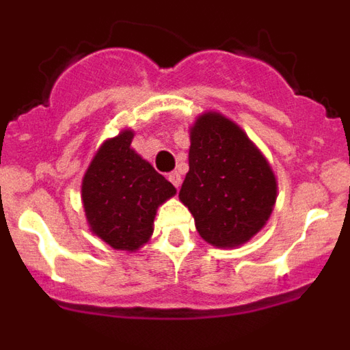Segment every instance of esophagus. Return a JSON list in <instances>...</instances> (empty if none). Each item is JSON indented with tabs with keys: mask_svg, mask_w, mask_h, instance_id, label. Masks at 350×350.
<instances>
[{
	"mask_svg": "<svg viewBox=\"0 0 350 350\" xmlns=\"http://www.w3.org/2000/svg\"><path fill=\"white\" fill-rule=\"evenodd\" d=\"M168 180L172 182V184L175 185V187H177V189H178V187H180V184H182L180 173H178V172H172V173H170V175H168Z\"/></svg>",
	"mask_w": 350,
	"mask_h": 350,
	"instance_id": "esophagus-1",
	"label": "esophagus"
}]
</instances>
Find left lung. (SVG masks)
<instances>
[{
    "instance_id": "obj_1",
    "label": "left lung",
    "mask_w": 350,
    "mask_h": 350,
    "mask_svg": "<svg viewBox=\"0 0 350 350\" xmlns=\"http://www.w3.org/2000/svg\"><path fill=\"white\" fill-rule=\"evenodd\" d=\"M189 140V172L178 198L206 243L237 249L273 212L279 193L273 168L247 133L219 112L198 116Z\"/></svg>"
}]
</instances>
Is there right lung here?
Listing matches in <instances>:
<instances>
[{"label": "right lung", "mask_w": 350, "mask_h": 350, "mask_svg": "<svg viewBox=\"0 0 350 350\" xmlns=\"http://www.w3.org/2000/svg\"><path fill=\"white\" fill-rule=\"evenodd\" d=\"M129 128L96 150L82 178V205L92 234L107 245L137 252L150 240L157 208L177 194L172 182L131 148Z\"/></svg>", "instance_id": "obj_1"}]
</instances>
